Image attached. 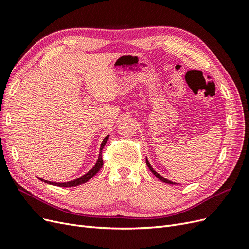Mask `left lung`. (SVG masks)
I'll use <instances>...</instances> for the list:
<instances>
[{
    "label": "left lung",
    "instance_id": "left-lung-1",
    "mask_svg": "<svg viewBox=\"0 0 249 249\" xmlns=\"http://www.w3.org/2000/svg\"><path fill=\"white\" fill-rule=\"evenodd\" d=\"M146 165H147V166H148V168L150 169V171H152L153 173H154V175L158 178H159L160 180H162V182H164V183H166V184H171V185H176L177 183H175V182H171V180H169V179H167V178H163L161 175H159V173H158L153 167H152V165H150L149 164V162H148V160H147V158H146Z\"/></svg>",
    "mask_w": 249,
    "mask_h": 249
}]
</instances>
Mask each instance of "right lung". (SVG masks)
Instances as JSON below:
<instances>
[{
    "label": "right lung",
    "instance_id": "add662e5",
    "mask_svg": "<svg viewBox=\"0 0 249 249\" xmlns=\"http://www.w3.org/2000/svg\"><path fill=\"white\" fill-rule=\"evenodd\" d=\"M108 138H109V135L108 136H106L104 138L102 144H101V147H100V154H99V157H97V160H96V163L94 164V166L90 169L88 172H86L85 175L81 176L80 178H76V179H72V180H70V182H64V183H56V182H50V180H47V179H43L41 178H38L40 180H42V182L47 183V184H50V185H54V186H59V187H74V186H78V185H81V184H84L86 182H88V180L91 178L93 176H95L97 172L100 171V169L102 168L103 166V160H102V149L104 148L105 144H106L107 141H108Z\"/></svg>",
    "mask_w": 249,
    "mask_h": 249
}]
</instances>
